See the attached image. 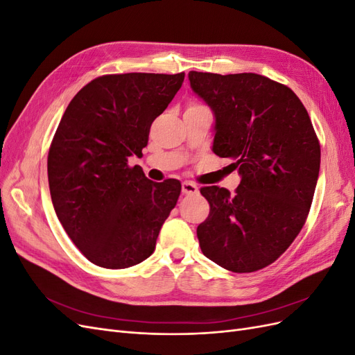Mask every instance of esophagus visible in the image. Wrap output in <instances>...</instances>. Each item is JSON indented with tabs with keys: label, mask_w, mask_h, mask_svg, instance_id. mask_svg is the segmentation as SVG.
Returning a JSON list of instances; mask_svg holds the SVG:
<instances>
[{
	"label": "esophagus",
	"mask_w": 355,
	"mask_h": 355,
	"mask_svg": "<svg viewBox=\"0 0 355 355\" xmlns=\"http://www.w3.org/2000/svg\"><path fill=\"white\" fill-rule=\"evenodd\" d=\"M182 192H184L185 196H192V194H197L198 192V187L196 184H192V182H182Z\"/></svg>",
	"instance_id": "esophagus-1"
}]
</instances>
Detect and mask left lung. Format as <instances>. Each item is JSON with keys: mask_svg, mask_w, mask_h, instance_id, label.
<instances>
[{"mask_svg": "<svg viewBox=\"0 0 355 355\" xmlns=\"http://www.w3.org/2000/svg\"><path fill=\"white\" fill-rule=\"evenodd\" d=\"M213 112V153L241 178L235 194L204 187L209 218L197 228L201 252L232 272L272 263L302 230L320 171V144L302 102L263 75L188 73Z\"/></svg>", "mask_w": 355, "mask_h": 355, "instance_id": "left-lung-1", "label": "left lung"}]
</instances>
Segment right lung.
I'll return each instance as SVG.
<instances>
[{
	"mask_svg": "<svg viewBox=\"0 0 355 355\" xmlns=\"http://www.w3.org/2000/svg\"><path fill=\"white\" fill-rule=\"evenodd\" d=\"M184 78L105 75L84 85L62 116L47 158L50 196L63 230L94 265L123 270L155 250L182 185L149 180L127 161L142 157L149 127Z\"/></svg>",
	"mask_w": 355,
	"mask_h": 355,
	"instance_id": "1",
	"label": "right lung"
}]
</instances>
